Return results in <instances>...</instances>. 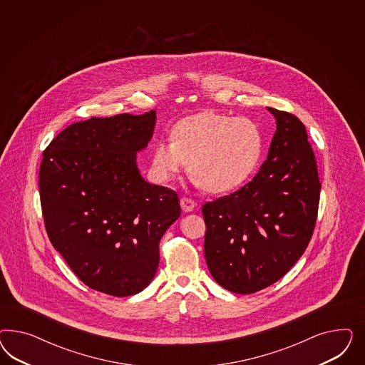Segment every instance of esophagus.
<instances>
[{
  "instance_id": "1",
  "label": "esophagus",
  "mask_w": 365,
  "mask_h": 365,
  "mask_svg": "<svg viewBox=\"0 0 365 365\" xmlns=\"http://www.w3.org/2000/svg\"><path fill=\"white\" fill-rule=\"evenodd\" d=\"M180 206H182V210L185 211V212H190V211H192L195 209L197 203L191 198L183 197V198H180Z\"/></svg>"
}]
</instances>
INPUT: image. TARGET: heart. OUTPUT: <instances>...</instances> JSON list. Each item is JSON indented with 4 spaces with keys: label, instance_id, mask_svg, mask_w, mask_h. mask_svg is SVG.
Segmentation results:
<instances>
[{
    "label": "heart",
    "instance_id": "1",
    "mask_svg": "<svg viewBox=\"0 0 365 365\" xmlns=\"http://www.w3.org/2000/svg\"><path fill=\"white\" fill-rule=\"evenodd\" d=\"M171 138L153 147V177L159 182L170 180L188 162L194 185L212 194L245 185L255 174L264 150V135L257 123L215 110L179 120Z\"/></svg>",
    "mask_w": 365,
    "mask_h": 365
}]
</instances>
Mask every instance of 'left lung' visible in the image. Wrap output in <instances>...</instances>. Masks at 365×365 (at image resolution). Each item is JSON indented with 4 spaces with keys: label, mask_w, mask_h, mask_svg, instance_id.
Listing matches in <instances>:
<instances>
[{
    "label": "left lung",
    "mask_w": 365,
    "mask_h": 365,
    "mask_svg": "<svg viewBox=\"0 0 365 365\" xmlns=\"http://www.w3.org/2000/svg\"><path fill=\"white\" fill-rule=\"evenodd\" d=\"M277 131L257 175L202 206L212 278L238 294L270 287L304 255L317 220L321 183L305 125L276 108Z\"/></svg>",
    "instance_id": "8db88e82"
}]
</instances>
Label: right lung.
<instances>
[{"label":"right lung","instance_id":"add662e5","mask_svg":"<svg viewBox=\"0 0 365 365\" xmlns=\"http://www.w3.org/2000/svg\"><path fill=\"white\" fill-rule=\"evenodd\" d=\"M156 112L91 118L66 127L43 154L38 187L45 229L73 273L98 292H142L159 265V242L180 215L177 192L145 182L136 154Z\"/></svg>","mask_w":365,"mask_h":365}]
</instances>
